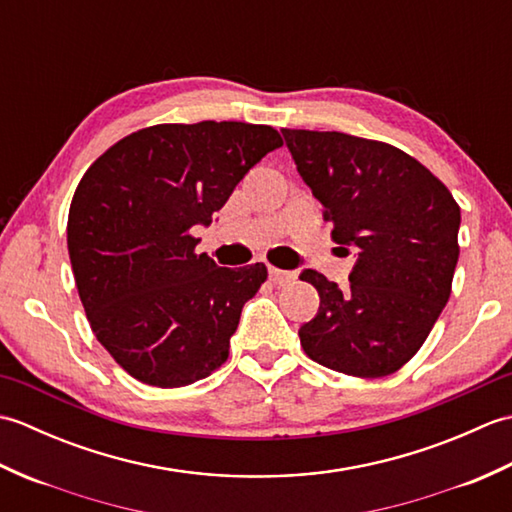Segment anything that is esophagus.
<instances>
[{"mask_svg":"<svg viewBox=\"0 0 512 512\" xmlns=\"http://www.w3.org/2000/svg\"><path fill=\"white\" fill-rule=\"evenodd\" d=\"M268 275H270V281H273L275 286H284V284H288V281L297 277L295 273H290V270H281V268H275V266L268 268Z\"/></svg>","mask_w":512,"mask_h":512,"instance_id":"34e87169","label":"esophagus"}]
</instances>
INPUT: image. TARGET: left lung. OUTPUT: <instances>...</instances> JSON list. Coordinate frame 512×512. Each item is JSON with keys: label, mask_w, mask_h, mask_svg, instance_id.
<instances>
[{"label": "left lung", "mask_w": 512, "mask_h": 512, "mask_svg": "<svg viewBox=\"0 0 512 512\" xmlns=\"http://www.w3.org/2000/svg\"><path fill=\"white\" fill-rule=\"evenodd\" d=\"M281 134L325 206L323 220L334 224L332 239L358 255L345 290L317 270L301 273L321 299L317 317L299 330L303 352L347 376L394 374L427 341L451 297L460 206L394 145L341 132Z\"/></svg>", "instance_id": "8db88e82"}]
</instances>
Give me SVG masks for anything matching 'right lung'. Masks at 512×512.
I'll use <instances>...</instances> for the list:
<instances>
[{"instance_id": "add662e5", "label": "right lung", "mask_w": 512, "mask_h": 512, "mask_svg": "<svg viewBox=\"0 0 512 512\" xmlns=\"http://www.w3.org/2000/svg\"><path fill=\"white\" fill-rule=\"evenodd\" d=\"M277 129L237 121L151 125L118 140L83 173L68 215V253L90 328L129 376L184 387L228 358L264 264L222 268L195 253Z\"/></svg>"}]
</instances>
